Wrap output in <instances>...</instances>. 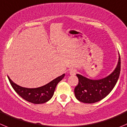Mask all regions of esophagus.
<instances>
[{"instance_id": "esophagus-1", "label": "esophagus", "mask_w": 127, "mask_h": 127, "mask_svg": "<svg viewBox=\"0 0 127 127\" xmlns=\"http://www.w3.org/2000/svg\"><path fill=\"white\" fill-rule=\"evenodd\" d=\"M76 72H77V71L74 69H69L70 75H75L76 74Z\"/></svg>"}]
</instances>
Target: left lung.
<instances>
[{
    "instance_id": "1",
    "label": "left lung",
    "mask_w": 127,
    "mask_h": 127,
    "mask_svg": "<svg viewBox=\"0 0 127 127\" xmlns=\"http://www.w3.org/2000/svg\"><path fill=\"white\" fill-rule=\"evenodd\" d=\"M120 72V57L116 67L110 74L97 80L90 79L81 74H76L79 82L74 89L76 99L80 102L92 104L105 98L114 89Z\"/></svg>"
}]
</instances>
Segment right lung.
Returning <instances> with one entry per match:
<instances>
[{"mask_svg": "<svg viewBox=\"0 0 127 127\" xmlns=\"http://www.w3.org/2000/svg\"><path fill=\"white\" fill-rule=\"evenodd\" d=\"M65 74L56 77L47 84L37 88H26L13 82L7 76L11 86L21 97L29 102L35 104H43L50 100L53 97L55 89L59 82L64 77Z\"/></svg>", "mask_w": 127, "mask_h": 127, "instance_id": "obj_1", "label": "right lung"}]
</instances>
